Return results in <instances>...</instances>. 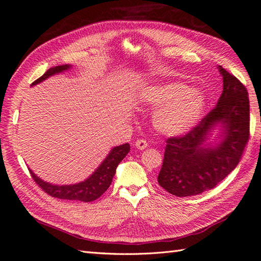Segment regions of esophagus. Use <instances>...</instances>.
Listing matches in <instances>:
<instances>
[{"instance_id": "esophagus-1", "label": "esophagus", "mask_w": 261, "mask_h": 261, "mask_svg": "<svg viewBox=\"0 0 261 261\" xmlns=\"http://www.w3.org/2000/svg\"><path fill=\"white\" fill-rule=\"evenodd\" d=\"M135 146L139 150H144V149H146L148 147V143H147L145 139H137L136 143H135Z\"/></svg>"}]
</instances>
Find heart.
<instances>
[{
	"label": "heart",
	"mask_w": 261,
	"mask_h": 261,
	"mask_svg": "<svg viewBox=\"0 0 261 261\" xmlns=\"http://www.w3.org/2000/svg\"><path fill=\"white\" fill-rule=\"evenodd\" d=\"M141 98L156 110L153 116L155 128L167 135H179L191 129L204 110V98L185 84L169 83L148 87Z\"/></svg>",
	"instance_id": "heart-1"
}]
</instances>
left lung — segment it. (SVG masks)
<instances>
[{"instance_id": "1", "label": "left lung", "mask_w": 261, "mask_h": 261, "mask_svg": "<svg viewBox=\"0 0 261 261\" xmlns=\"http://www.w3.org/2000/svg\"><path fill=\"white\" fill-rule=\"evenodd\" d=\"M223 91L217 106L183 136L167 140L158 183L177 197L215 188L239 164L249 139V99L245 86L222 66ZM221 127L223 140L204 144L212 129Z\"/></svg>"}]
</instances>
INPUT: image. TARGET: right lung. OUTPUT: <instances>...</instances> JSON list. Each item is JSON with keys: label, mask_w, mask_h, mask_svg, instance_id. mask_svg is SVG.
I'll return each mask as SVG.
<instances>
[{"label": "right lung", "mask_w": 261, "mask_h": 261, "mask_svg": "<svg viewBox=\"0 0 261 261\" xmlns=\"http://www.w3.org/2000/svg\"><path fill=\"white\" fill-rule=\"evenodd\" d=\"M70 67L72 66L67 64L52 67L46 70L40 78H38L37 81H35L33 85L41 83L48 77L54 74L64 72V70H67ZM129 150L130 147L128 144L114 147L111 151H110L105 161L100 164V167L94 171L88 178L74 185H53L50 183H46V181L42 180L41 178H39L31 170H29V172L37 185L48 195L60 199L90 202L96 200L101 195H103L107 192V189L112 183V178L115 174L117 165L120 164V162L124 159L126 154L129 152Z\"/></svg>", "instance_id": "add662e5"}]
</instances>
